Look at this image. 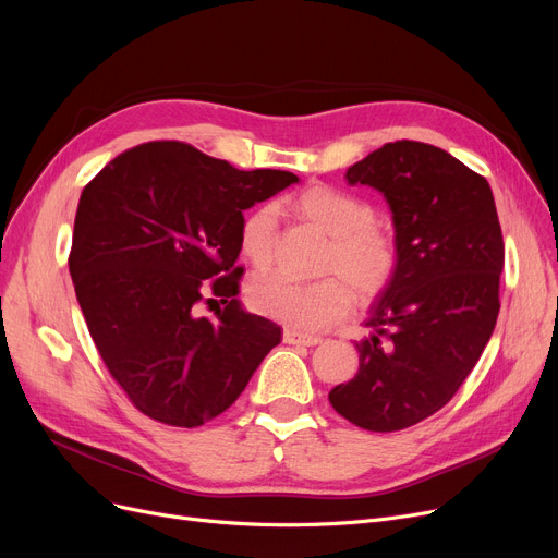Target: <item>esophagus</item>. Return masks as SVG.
<instances>
[{
	"instance_id": "obj_1",
	"label": "esophagus",
	"mask_w": 558,
	"mask_h": 558,
	"mask_svg": "<svg viewBox=\"0 0 558 558\" xmlns=\"http://www.w3.org/2000/svg\"><path fill=\"white\" fill-rule=\"evenodd\" d=\"M282 339H284V343H289V345H316V343L324 341V339L316 337V335H305V332L289 330V328L282 332Z\"/></svg>"
}]
</instances>
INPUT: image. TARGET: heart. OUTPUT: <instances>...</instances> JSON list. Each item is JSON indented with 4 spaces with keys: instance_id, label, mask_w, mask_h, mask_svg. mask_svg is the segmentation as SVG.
Returning a JSON list of instances; mask_svg holds the SVG:
<instances>
[{
    "instance_id": "heart-1",
    "label": "heart",
    "mask_w": 558,
    "mask_h": 558,
    "mask_svg": "<svg viewBox=\"0 0 558 558\" xmlns=\"http://www.w3.org/2000/svg\"><path fill=\"white\" fill-rule=\"evenodd\" d=\"M289 208L324 230L330 246L324 257V278L301 282L282 274H264L248 284L251 307L289 328L320 330L339 320L350 305L353 291L368 301L385 291L398 274L400 251L393 234L379 228L373 205L332 185H312L291 196ZM276 242V210L257 205L240 223L238 246L255 269L271 262Z\"/></svg>"
}]
</instances>
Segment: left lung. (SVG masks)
<instances>
[{
	"mask_svg": "<svg viewBox=\"0 0 558 558\" xmlns=\"http://www.w3.org/2000/svg\"><path fill=\"white\" fill-rule=\"evenodd\" d=\"M345 181L387 198L400 264L355 341L357 375L328 398L357 427L398 432L448 404L482 357L500 312L502 228L484 175L425 142L379 146Z\"/></svg>",
	"mask_w": 558,
	"mask_h": 558,
	"instance_id": "obj_1",
	"label": "left lung"
}]
</instances>
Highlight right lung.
<instances>
[{
    "mask_svg": "<svg viewBox=\"0 0 558 558\" xmlns=\"http://www.w3.org/2000/svg\"><path fill=\"white\" fill-rule=\"evenodd\" d=\"M294 183L291 171H240L165 140L85 185L70 274L104 364L142 414L173 427L213 421L280 343L274 320L238 301V238L244 210ZM217 298L216 318L198 317L197 303Z\"/></svg>",
    "mask_w": 558,
    "mask_h": 558,
    "instance_id": "obj_1",
    "label": "right lung"
}]
</instances>
